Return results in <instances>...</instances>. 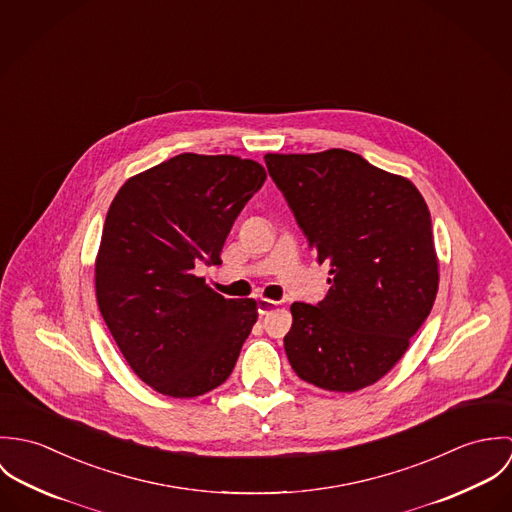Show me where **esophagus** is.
Here are the masks:
<instances>
[{
  "mask_svg": "<svg viewBox=\"0 0 512 512\" xmlns=\"http://www.w3.org/2000/svg\"><path fill=\"white\" fill-rule=\"evenodd\" d=\"M256 307H258V313H260V315H268V313H272V311L278 307V301L260 297V299L256 301Z\"/></svg>",
  "mask_w": 512,
  "mask_h": 512,
  "instance_id": "34e87169",
  "label": "esophagus"
}]
</instances>
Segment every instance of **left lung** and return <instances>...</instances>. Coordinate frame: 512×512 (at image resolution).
<instances>
[{"mask_svg":"<svg viewBox=\"0 0 512 512\" xmlns=\"http://www.w3.org/2000/svg\"><path fill=\"white\" fill-rule=\"evenodd\" d=\"M264 159L317 262L331 266L323 301L292 303L288 361L323 390H361L400 361L432 311L439 278L428 205L408 179L347 149Z\"/></svg>","mask_w":512,"mask_h":512,"instance_id":"left-lung-1","label":"left lung"}]
</instances>
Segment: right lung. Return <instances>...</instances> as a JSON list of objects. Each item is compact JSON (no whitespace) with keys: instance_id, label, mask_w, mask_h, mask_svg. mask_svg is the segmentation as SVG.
I'll return each instance as SVG.
<instances>
[{"instance_id":"1","label":"right lung","mask_w":512,"mask_h":512,"mask_svg":"<svg viewBox=\"0 0 512 512\" xmlns=\"http://www.w3.org/2000/svg\"><path fill=\"white\" fill-rule=\"evenodd\" d=\"M266 181L252 159L175 155L114 197L96 258L100 313L153 390L195 398L220 386L258 319L254 299H224L195 266H217L244 205Z\"/></svg>"}]
</instances>
